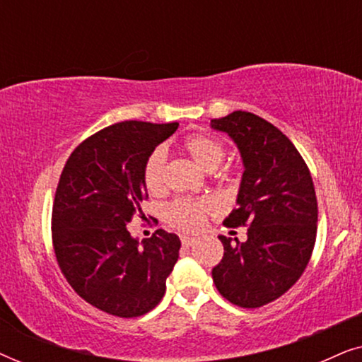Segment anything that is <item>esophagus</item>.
Listing matches in <instances>:
<instances>
[{
  "label": "esophagus",
  "instance_id": "34e87169",
  "mask_svg": "<svg viewBox=\"0 0 362 362\" xmlns=\"http://www.w3.org/2000/svg\"><path fill=\"white\" fill-rule=\"evenodd\" d=\"M196 242H197L196 237H189V235H182V237H181V244L185 245V247H187V249L194 245Z\"/></svg>",
  "mask_w": 362,
  "mask_h": 362
}]
</instances>
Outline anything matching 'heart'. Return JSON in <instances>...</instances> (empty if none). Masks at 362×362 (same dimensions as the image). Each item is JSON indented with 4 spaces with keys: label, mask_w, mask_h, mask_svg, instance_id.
Listing matches in <instances>:
<instances>
[{
    "label": "heart",
    "mask_w": 362,
    "mask_h": 362,
    "mask_svg": "<svg viewBox=\"0 0 362 362\" xmlns=\"http://www.w3.org/2000/svg\"><path fill=\"white\" fill-rule=\"evenodd\" d=\"M181 150L196 163L201 170L214 171L221 166L226 151L222 143L209 135H191L182 140ZM143 181L150 192H161L165 187V153L155 150L146 158L143 166ZM214 209L209 199L191 201L177 199L166 207L165 217L168 224L181 230H194L201 227L204 217Z\"/></svg>",
    "instance_id": "b5f03b06"
}]
</instances>
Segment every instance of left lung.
Wrapping results in <instances>:
<instances>
[{
	"mask_svg": "<svg viewBox=\"0 0 362 362\" xmlns=\"http://www.w3.org/2000/svg\"><path fill=\"white\" fill-rule=\"evenodd\" d=\"M211 128L232 138L244 163L237 207L224 224L249 227L245 242L219 235L224 257L212 280L230 303L259 308L288 291L308 265L318 224L313 180L293 143L259 115L237 110Z\"/></svg>",
	"mask_w": 362,
	"mask_h": 362,
	"instance_id": "left-lung-1",
	"label": "left lung"
}]
</instances>
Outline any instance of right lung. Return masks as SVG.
<instances>
[{
	"instance_id": "1",
	"label": "right lung",
	"mask_w": 362,
	"mask_h": 362,
	"mask_svg": "<svg viewBox=\"0 0 362 362\" xmlns=\"http://www.w3.org/2000/svg\"><path fill=\"white\" fill-rule=\"evenodd\" d=\"M180 123L122 122L82 141L64 166L52 206L57 264L76 293L95 308L135 318L160 303L180 257V237L158 229L130 235L133 216H145L143 166Z\"/></svg>"
}]
</instances>
